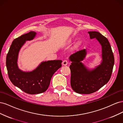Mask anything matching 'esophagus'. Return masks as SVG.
<instances>
[{
    "instance_id": "1",
    "label": "esophagus",
    "mask_w": 123,
    "mask_h": 123,
    "mask_svg": "<svg viewBox=\"0 0 123 123\" xmlns=\"http://www.w3.org/2000/svg\"><path fill=\"white\" fill-rule=\"evenodd\" d=\"M68 62L67 61V60H65V61H64L62 62V65H64V66H66V65H68Z\"/></svg>"
}]
</instances>
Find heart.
<instances>
[{"label": "heart", "mask_w": 123, "mask_h": 123, "mask_svg": "<svg viewBox=\"0 0 123 123\" xmlns=\"http://www.w3.org/2000/svg\"><path fill=\"white\" fill-rule=\"evenodd\" d=\"M72 39H70L69 41H68V43H72ZM80 43H78L76 44V47H79V46H80Z\"/></svg>", "instance_id": "obj_1"}]
</instances>
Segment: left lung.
Returning <instances> with one entry per match:
<instances>
[{
	"label": "left lung",
	"instance_id": "1",
	"mask_svg": "<svg viewBox=\"0 0 123 123\" xmlns=\"http://www.w3.org/2000/svg\"><path fill=\"white\" fill-rule=\"evenodd\" d=\"M88 33L91 39L95 38L102 46V62L95 69L89 70L81 62L87 54L85 49L70 56L71 86L80 94L92 93L108 82L114 63L113 53L107 38L98 32L90 31Z\"/></svg>",
	"mask_w": 123,
	"mask_h": 123
}]
</instances>
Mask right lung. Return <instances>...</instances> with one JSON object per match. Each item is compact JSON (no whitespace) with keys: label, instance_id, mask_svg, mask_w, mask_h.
<instances>
[{"label":"right lung","instance_id":"1","mask_svg":"<svg viewBox=\"0 0 123 123\" xmlns=\"http://www.w3.org/2000/svg\"><path fill=\"white\" fill-rule=\"evenodd\" d=\"M36 33L31 31L15 39L6 55V66L12 84L30 94L45 92L49 86L53 74L62 67L61 60L43 62L35 70L24 72L18 67L17 59L20 49L26 41L32 40Z\"/></svg>","mask_w":123,"mask_h":123}]
</instances>
